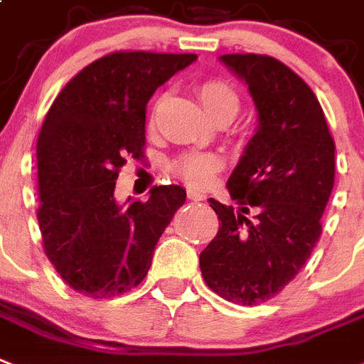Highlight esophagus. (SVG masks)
<instances>
[{
  "label": "esophagus",
  "mask_w": 364,
  "mask_h": 364,
  "mask_svg": "<svg viewBox=\"0 0 364 364\" xmlns=\"http://www.w3.org/2000/svg\"><path fill=\"white\" fill-rule=\"evenodd\" d=\"M188 198H191V200H194V202H202L203 198V194L202 192H198V191H188Z\"/></svg>",
  "instance_id": "34e87169"
}]
</instances>
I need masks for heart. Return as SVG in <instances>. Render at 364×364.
Masks as SVG:
<instances>
[{"instance_id": "1", "label": "heart", "mask_w": 364, "mask_h": 364, "mask_svg": "<svg viewBox=\"0 0 364 364\" xmlns=\"http://www.w3.org/2000/svg\"><path fill=\"white\" fill-rule=\"evenodd\" d=\"M198 95L202 99L205 110L213 115H233L239 112L241 106V97L239 91L230 84L228 80L223 78H211L205 80L198 87ZM223 161L213 153H188L179 161L177 168L194 187H205L213 181L215 173L220 170Z\"/></svg>"}]
</instances>
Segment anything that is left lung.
<instances>
[{
  "mask_svg": "<svg viewBox=\"0 0 364 364\" xmlns=\"http://www.w3.org/2000/svg\"><path fill=\"white\" fill-rule=\"evenodd\" d=\"M220 59L249 85L258 131L226 185L239 211L209 198L218 232L200 269L215 294L250 306L279 295L314 250L335 183V141L314 91L288 65L259 54Z\"/></svg>",
  "mask_w": 364,
  "mask_h": 364,
  "instance_id": "left-lung-1",
  "label": "left lung"
}]
</instances>
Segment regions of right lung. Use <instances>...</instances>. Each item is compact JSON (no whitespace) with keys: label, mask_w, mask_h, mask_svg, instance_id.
Listing matches in <instances>:
<instances>
[{"label":"right lung","mask_w":364,"mask_h":364,"mask_svg":"<svg viewBox=\"0 0 364 364\" xmlns=\"http://www.w3.org/2000/svg\"><path fill=\"white\" fill-rule=\"evenodd\" d=\"M196 54L114 52L80 70L50 106L37 140V220L44 252L82 295L106 299L146 279L153 252L187 200L159 185L147 202L117 203L127 159H144L146 108Z\"/></svg>","instance_id":"1"}]
</instances>
